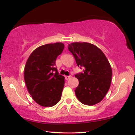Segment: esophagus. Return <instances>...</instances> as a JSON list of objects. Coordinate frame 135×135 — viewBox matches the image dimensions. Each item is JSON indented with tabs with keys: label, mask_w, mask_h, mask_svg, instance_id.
I'll return each instance as SVG.
<instances>
[{
	"label": "esophagus",
	"mask_w": 135,
	"mask_h": 135,
	"mask_svg": "<svg viewBox=\"0 0 135 135\" xmlns=\"http://www.w3.org/2000/svg\"><path fill=\"white\" fill-rule=\"evenodd\" d=\"M64 77H65V79H66V80H69V79L70 78H71V75H69V76H67V75H66V76Z\"/></svg>",
	"instance_id": "esophagus-1"
}]
</instances>
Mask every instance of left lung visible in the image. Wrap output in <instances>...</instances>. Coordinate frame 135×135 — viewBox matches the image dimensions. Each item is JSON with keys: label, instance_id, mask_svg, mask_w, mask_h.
<instances>
[{"label": "left lung", "instance_id": "8db88e82", "mask_svg": "<svg viewBox=\"0 0 135 135\" xmlns=\"http://www.w3.org/2000/svg\"><path fill=\"white\" fill-rule=\"evenodd\" d=\"M68 50L83 73L75 75L79 84L75 90L79 101L93 106L103 100L109 89L112 75L110 63L98 47L87 42H74Z\"/></svg>", "mask_w": 135, "mask_h": 135}]
</instances>
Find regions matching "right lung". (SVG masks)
I'll list each match as a JSON object with an SVG mask.
<instances>
[{"mask_svg":"<svg viewBox=\"0 0 135 135\" xmlns=\"http://www.w3.org/2000/svg\"><path fill=\"white\" fill-rule=\"evenodd\" d=\"M64 48L61 42L45 44L35 49L27 59L24 78L29 94L40 106H53L61 99L65 82L55 61Z\"/></svg>","mask_w":135,"mask_h":135,"instance_id":"add662e5","label":"right lung"}]
</instances>
